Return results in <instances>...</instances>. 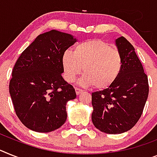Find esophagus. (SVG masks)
<instances>
[{
  "instance_id": "obj_1",
  "label": "esophagus",
  "mask_w": 157,
  "mask_h": 157,
  "mask_svg": "<svg viewBox=\"0 0 157 157\" xmlns=\"http://www.w3.org/2000/svg\"><path fill=\"white\" fill-rule=\"evenodd\" d=\"M75 91H76V95H79L81 92H82V90H81V89H78V88H75Z\"/></svg>"
}]
</instances>
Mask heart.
<instances>
[{
  "label": "heart",
  "mask_w": 157,
  "mask_h": 157,
  "mask_svg": "<svg viewBox=\"0 0 157 157\" xmlns=\"http://www.w3.org/2000/svg\"><path fill=\"white\" fill-rule=\"evenodd\" d=\"M122 60L119 51L101 40H91L74 47L73 52L63 54L64 77L72 83L82 71L85 75L79 80L84 87L96 86L106 89L115 82L120 74Z\"/></svg>",
  "instance_id": "obj_1"
}]
</instances>
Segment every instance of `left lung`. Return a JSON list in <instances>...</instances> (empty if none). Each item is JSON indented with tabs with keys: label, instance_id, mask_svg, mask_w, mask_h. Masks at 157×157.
<instances>
[{
	"label": "left lung",
	"instance_id": "left-lung-1",
	"mask_svg": "<svg viewBox=\"0 0 157 157\" xmlns=\"http://www.w3.org/2000/svg\"><path fill=\"white\" fill-rule=\"evenodd\" d=\"M116 45L122 60L115 82L103 91L92 93V121L100 131L120 134L133 128L140 118L148 96V76L135 48L124 36Z\"/></svg>",
	"mask_w": 157,
	"mask_h": 157
}]
</instances>
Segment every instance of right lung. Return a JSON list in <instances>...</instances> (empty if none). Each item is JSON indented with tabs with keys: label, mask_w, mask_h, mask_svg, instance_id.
Listing matches in <instances>:
<instances>
[{
	"label": "right lung",
	"mask_w": 157,
	"mask_h": 157,
	"mask_svg": "<svg viewBox=\"0 0 157 157\" xmlns=\"http://www.w3.org/2000/svg\"><path fill=\"white\" fill-rule=\"evenodd\" d=\"M76 41L70 34L52 29L40 34L17 60L9 93L16 114L28 128L49 132L66 121V104L76 94L61 76L62 56Z\"/></svg>",
	"instance_id": "obj_1"
}]
</instances>
